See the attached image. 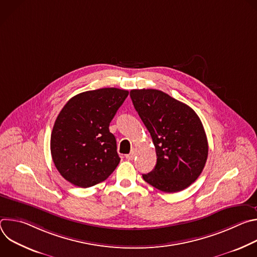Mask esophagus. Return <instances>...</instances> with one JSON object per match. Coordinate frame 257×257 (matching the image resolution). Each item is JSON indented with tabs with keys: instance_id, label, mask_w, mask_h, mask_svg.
Wrapping results in <instances>:
<instances>
[{
	"instance_id": "obj_1",
	"label": "esophagus",
	"mask_w": 257,
	"mask_h": 257,
	"mask_svg": "<svg viewBox=\"0 0 257 257\" xmlns=\"http://www.w3.org/2000/svg\"><path fill=\"white\" fill-rule=\"evenodd\" d=\"M134 158H135V152H134V151H132L129 155H126V159H127L128 161H133Z\"/></svg>"
}]
</instances>
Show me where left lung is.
I'll return each mask as SVG.
<instances>
[{"label": "left lung", "mask_w": 257, "mask_h": 257, "mask_svg": "<svg viewBox=\"0 0 257 257\" xmlns=\"http://www.w3.org/2000/svg\"><path fill=\"white\" fill-rule=\"evenodd\" d=\"M130 96L157 153V165L142 175L144 181L167 193L189 187L201 174L208 155L199 117L189 105L161 90L132 89Z\"/></svg>", "instance_id": "8db88e82"}]
</instances>
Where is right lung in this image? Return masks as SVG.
I'll return each mask as SVG.
<instances>
[{"instance_id": "right-lung-1", "label": "right lung", "mask_w": 257, "mask_h": 257, "mask_svg": "<svg viewBox=\"0 0 257 257\" xmlns=\"http://www.w3.org/2000/svg\"><path fill=\"white\" fill-rule=\"evenodd\" d=\"M129 91L114 87L73 96L61 109L51 135L53 162L71 184L87 188L104 181L120 163L108 126Z\"/></svg>"}]
</instances>
